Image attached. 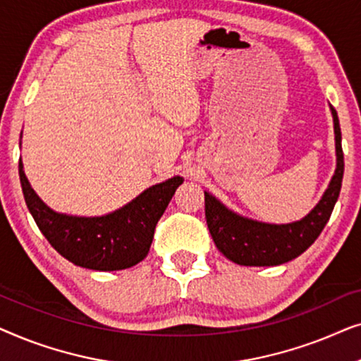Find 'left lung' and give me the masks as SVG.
I'll return each instance as SVG.
<instances>
[{
  "label": "left lung",
  "instance_id": "left-lung-1",
  "mask_svg": "<svg viewBox=\"0 0 361 361\" xmlns=\"http://www.w3.org/2000/svg\"><path fill=\"white\" fill-rule=\"evenodd\" d=\"M334 116L337 169L322 199L304 219L293 224L276 225L241 216L210 195L205 194V219L216 248L230 261L241 266H278L298 258L322 233L338 199L343 179L342 131L335 108Z\"/></svg>",
  "mask_w": 361,
  "mask_h": 361
}]
</instances>
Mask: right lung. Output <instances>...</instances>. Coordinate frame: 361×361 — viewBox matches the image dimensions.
<instances>
[{
    "instance_id": "obj_1",
    "label": "right lung",
    "mask_w": 361,
    "mask_h": 361,
    "mask_svg": "<svg viewBox=\"0 0 361 361\" xmlns=\"http://www.w3.org/2000/svg\"><path fill=\"white\" fill-rule=\"evenodd\" d=\"M24 200L39 230L57 253L71 263L95 271L131 268L146 258L166 207L184 179L179 176L146 189L130 204L108 215L57 214L39 199L19 159Z\"/></svg>"
}]
</instances>
